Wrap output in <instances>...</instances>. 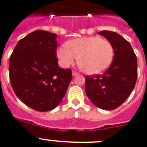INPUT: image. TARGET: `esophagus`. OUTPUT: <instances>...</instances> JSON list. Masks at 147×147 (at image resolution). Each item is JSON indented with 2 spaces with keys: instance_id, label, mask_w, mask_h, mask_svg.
Masks as SVG:
<instances>
[{
  "instance_id": "obj_1",
  "label": "esophagus",
  "mask_w": 147,
  "mask_h": 147,
  "mask_svg": "<svg viewBox=\"0 0 147 147\" xmlns=\"http://www.w3.org/2000/svg\"><path fill=\"white\" fill-rule=\"evenodd\" d=\"M79 74L77 72H76V71H72V75L74 76H77V75H78Z\"/></svg>"
}]
</instances>
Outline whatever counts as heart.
Here are the masks:
<instances>
[{
  "mask_svg": "<svg viewBox=\"0 0 147 147\" xmlns=\"http://www.w3.org/2000/svg\"><path fill=\"white\" fill-rule=\"evenodd\" d=\"M61 46L57 55L64 67L72 65L78 59L79 65L88 74H98L108 68L113 59L112 44L98 36L83 37L68 41Z\"/></svg>",
  "mask_w": 147,
  "mask_h": 147,
  "instance_id": "b5f03b06",
  "label": "heart"
}]
</instances>
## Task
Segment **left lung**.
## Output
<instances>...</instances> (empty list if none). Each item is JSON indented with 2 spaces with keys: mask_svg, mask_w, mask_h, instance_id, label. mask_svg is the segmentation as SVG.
I'll use <instances>...</instances> for the list:
<instances>
[{
  "mask_svg": "<svg viewBox=\"0 0 147 147\" xmlns=\"http://www.w3.org/2000/svg\"><path fill=\"white\" fill-rule=\"evenodd\" d=\"M113 46L114 55L109 68L102 75L86 76V93L98 107L114 110L128 98L138 77L137 57L129 42L113 31H101Z\"/></svg>",
  "mask_w": 147,
  "mask_h": 147,
  "instance_id": "left-lung-1",
  "label": "left lung"
}]
</instances>
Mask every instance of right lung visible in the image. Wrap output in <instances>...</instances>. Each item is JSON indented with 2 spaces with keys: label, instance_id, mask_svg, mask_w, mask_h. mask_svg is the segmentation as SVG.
I'll list each match as a JSON object with an SVG mask.
<instances>
[{
  "label": "right lung",
  "instance_id": "right-lung-1",
  "mask_svg": "<svg viewBox=\"0 0 147 147\" xmlns=\"http://www.w3.org/2000/svg\"><path fill=\"white\" fill-rule=\"evenodd\" d=\"M57 34L37 30L18 42L9 58L11 86L29 107L45 112L55 108L72 80L71 69L58 64Z\"/></svg>",
  "mask_w": 147,
  "mask_h": 147
}]
</instances>
